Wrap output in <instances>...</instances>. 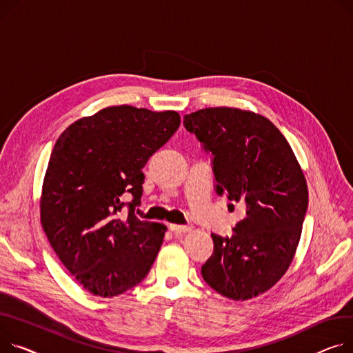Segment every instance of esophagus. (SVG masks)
<instances>
[{"instance_id": "esophagus-1", "label": "esophagus", "mask_w": 353, "mask_h": 353, "mask_svg": "<svg viewBox=\"0 0 353 353\" xmlns=\"http://www.w3.org/2000/svg\"><path fill=\"white\" fill-rule=\"evenodd\" d=\"M170 231L174 232V234H184V232H189L192 231V227L190 225H177V224H170L169 225Z\"/></svg>"}]
</instances>
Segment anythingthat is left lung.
Masks as SVG:
<instances>
[{
    "label": "left lung",
    "instance_id": "8db88e82",
    "mask_svg": "<svg viewBox=\"0 0 353 353\" xmlns=\"http://www.w3.org/2000/svg\"><path fill=\"white\" fill-rule=\"evenodd\" d=\"M183 123L213 154L217 194L244 210L231 237L211 234L214 251L201 276L234 301L264 294L288 270L301 239L308 189L299 163L284 134L254 112L207 108Z\"/></svg>",
    "mask_w": 353,
    "mask_h": 353
}]
</instances>
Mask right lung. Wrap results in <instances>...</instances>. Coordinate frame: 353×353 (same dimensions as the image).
I'll list each match as a JSON object with an SVG mask.
<instances>
[{"instance_id":"1","label":"right lung","mask_w":353,"mask_h":353,"mask_svg":"<svg viewBox=\"0 0 353 353\" xmlns=\"http://www.w3.org/2000/svg\"><path fill=\"white\" fill-rule=\"evenodd\" d=\"M179 126L174 110L122 105L82 117L57 140L42 184L41 224L62 264L90 294L121 295L150 271L166 225L134 214L142 169ZM123 194L132 197L129 203Z\"/></svg>"}]
</instances>
